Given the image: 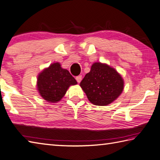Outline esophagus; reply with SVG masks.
Returning <instances> with one entry per match:
<instances>
[{
	"label": "esophagus",
	"mask_w": 160,
	"mask_h": 160,
	"mask_svg": "<svg viewBox=\"0 0 160 160\" xmlns=\"http://www.w3.org/2000/svg\"><path fill=\"white\" fill-rule=\"evenodd\" d=\"M81 79H82V76L81 75H79V76L76 77V80L78 83H80L81 81Z\"/></svg>",
	"instance_id": "obj_1"
}]
</instances>
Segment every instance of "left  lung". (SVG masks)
I'll return each mask as SVG.
<instances>
[{
  "mask_svg": "<svg viewBox=\"0 0 160 160\" xmlns=\"http://www.w3.org/2000/svg\"><path fill=\"white\" fill-rule=\"evenodd\" d=\"M92 104L106 106L121 94L124 86L120 75L106 64L95 62L80 83Z\"/></svg>",
  "mask_w": 160,
  "mask_h": 160,
  "instance_id": "8db88e82",
  "label": "left lung"
}]
</instances>
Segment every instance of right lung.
<instances>
[{"mask_svg": "<svg viewBox=\"0 0 160 160\" xmlns=\"http://www.w3.org/2000/svg\"><path fill=\"white\" fill-rule=\"evenodd\" d=\"M77 83L69 71L62 69L58 62L44 69L38 78L39 92L44 99L49 102L61 100L70 86Z\"/></svg>", "mask_w": 160, "mask_h": 160, "instance_id": "1", "label": "right lung"}]
</instances>
